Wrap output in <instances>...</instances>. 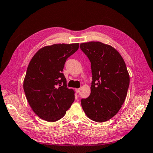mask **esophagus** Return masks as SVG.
Wrapping results in <instances>:
<instances>
[{"label":"esophagus","instance_id":"esophagus-1","mask_svg":"<svg viewBox=\"0 0 153 153\" xmlns=\"http://www.w3.org/2000/svg\"><path fill=\"white\" fill-rule=\"evenodd\" d=\"M79 91H80V89H79V88L78 89H76V93H78Z\"/></svg>","mask_w":153,"mask_h":153}]
</instances>
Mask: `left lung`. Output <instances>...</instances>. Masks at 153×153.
Returning a JSON list of instances; mask_svg holds the SVG:
<instances>
[{"label":"left lung","instance_id":"obj_1","mask_svg":"<svg viewBox=\"0 0 153 153\" xmlns=\"http://www.w3.org/2000/svg\"><path fill=\"white\" fill-rule=\"evenodd\" d=\"M91 62V94L81 100L89 118L104 122L114 116L125 101L129 76L124 60L114 48L99 41L80 44Z\"/></svg>","mask_w":153,"mask_h":153}]
</instances>
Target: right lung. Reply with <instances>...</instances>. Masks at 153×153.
Here are the masks:
<instances>
[{"instance_id": "add662e5", "label": "right lung", "mask_w": 153, "mask_h": 153, "mask_svg": "<svg viewBox=\"0 0 153 153\" xmlns=\"http://www.w3.org/2000/svg\"><path fill=\"white\" fill-rule=\"evenodd\" d=\"M79 43L54 44L39 50L28 65L24 90L31 108L45 121L56 122L74 101L63 71L67 58L78 50Z\"/></svg>"}]
</instances>
